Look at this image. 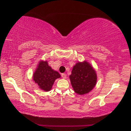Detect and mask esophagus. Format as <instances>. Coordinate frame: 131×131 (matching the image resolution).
Here are the masks:
<instances>
[{"mask_svg": "<svg viewBox=\"0 0 131 131\" xmlns=\"http://www.w3.org/2000/svg\"><path fill=\"white\" fill-rule=\"evenodd\" d=\"M61 76H62V78H63V79H66V78H67V75H66L65 73H62Z\"/></svg>", "mask_w": 131, "mask_h": 131, "instance_id": "esophagus-1", "label": "esophagus"}]
</instances>
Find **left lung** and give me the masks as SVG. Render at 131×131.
Masks as SVG:
<instances>
[{
    "instance_id": "1",
    "label": "left lung",
    "mask_w": 131,
    "mask_h": 131,
    "mask_svg": "<svg viewBox=\"0 0 131 131\" xmlns=\"http://www.w3.org/2000/svg\"><path fill=\"white\" fill-rule=\"evenodd\" d=\"M69 77L74 92L79 95L90 92L95 86L97 80L96 71L86 61L76 63Z\"/></svg>"
}]
</instances>
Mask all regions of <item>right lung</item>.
Segmentation results:
<instances>
[{
	"instance_id": "1",
	"label": "right lung",
	"mask_w": 131,
	"mask_h": 131,
	"mask_svg": "<svg viewBox=\"0 0 131 131\" xmlns=\"http://www.w3.org/2000/svg\"><path fill=\"white\" fill-rule=\"evenodd\" d=\"M60 74L48 65V62L40 61L33 74V80L43 91H49L55 80L60 78Z\"/></svg>"
}]
</instances>
